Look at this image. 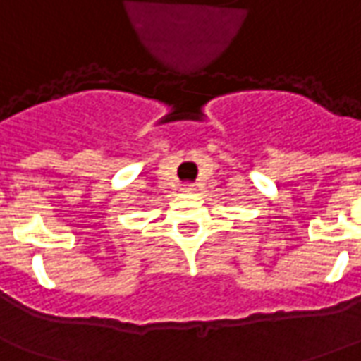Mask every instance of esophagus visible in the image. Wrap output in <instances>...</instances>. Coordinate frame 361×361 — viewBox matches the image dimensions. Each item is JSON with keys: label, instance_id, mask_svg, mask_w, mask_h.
Wrapping results in <instances>:
<instances>
[{"label": "esophagus", "instance_id": "obj_1", "mask_svg": "<svg viewBox=\"0 0 361 361\" xmlns=\"http://www.w3.org/2000/svg\"><path fill=\"white\" fill-rule=\"evenodd\" d=\"M183 189H185V191H193L195 188H193V185H188V188H183Z\"/></svg>", "mask_w": 361, "mask_h": 361}]
</instances>
